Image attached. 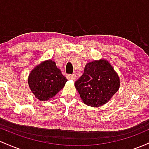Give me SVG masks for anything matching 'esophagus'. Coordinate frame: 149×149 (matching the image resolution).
<instances>
[{"label":"esophagus","instance_id":"1","mask_svg":"<svg viewBox=\"0 0 149 149\" xmlns=\"http://www.w3.org/2000/svg\"><path fill=\"white\" fill-rule=\"evenodd\" d=\"M76 74H70V75H68L67 76V79L68 80H76Z\"/></svg>","mask_w":149,"mask_h":149}]
</instances>
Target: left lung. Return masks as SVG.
Listing matches in <instances>:
<instances>
[{"instance_id": "obj_1", "label": "left lung", "mask_w": 149, "mask_h": 149, "mask_svg": "<svg viewBox=\"0 0 149 149\" xmlns=\"http://www.w3.org/2000/svg\"><path fill=\"white\" fill-rule=\"evenodd\" d=\"M120 78L111 64L101 59L85 65L84 73L75 82L83 103L92 107L107 104L120 88Z\"/></svg>"}]
</instances>
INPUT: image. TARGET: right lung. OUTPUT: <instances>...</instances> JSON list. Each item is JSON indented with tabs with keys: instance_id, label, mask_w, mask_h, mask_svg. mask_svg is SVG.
<instances>
[{
	"instance_id": "obj_1",
	"label": "right lung",
	"mask_w": 149,
	"mask_h": 149,
	"mask_svg": "<svg viewBox=\"0 0 149 149\" xmlns=\"http://www.w3.org/2000/svg\"><path fill=\"white\" fill-rule=\"evenodd\" d=\"M67 81L52 59L43 61L34 67L28 77V84L38 100L47 101L64 87Z\"/></svg>"
}]
</instances>
